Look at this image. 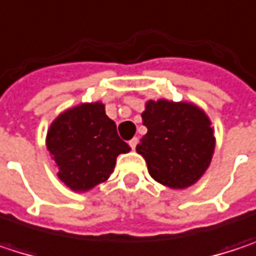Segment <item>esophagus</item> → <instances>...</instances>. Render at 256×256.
<instances>
[{
    "mask_svg": "<svg viewBox=\"0 0 256 256\" xmlns=\"http://www.w3.org/2000/svg\"><path fill=\"white\" fill-rule=\"evenodd\" d=\"M128 145H130V148H132V150H134V148H136V145H138V138L130 139V140H128Z\"/></svg>",
    "mask_w": 256,
    "mask_h": 256,
    "instance_id": "1",
    "label": "esophagus"
}]
</instances>
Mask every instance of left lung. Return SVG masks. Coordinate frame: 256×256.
<instances>
[{
  "label": "left lung",
  "mask_w": 256,
  "mask_h": 256,
  "mask_svg": "<svg viewBox=\"0 0 256 256\" xmlns=\"http://www.w3.org/2000/svg\"><path fill=\"white\" fill-rule=\"evenodd\" d=\"M148 132L136 151L145 158L148 172L169 188L196 184L210 164L215 136L208 116L196 105L148 100L142 112Z\"/></svg>",
  "instance_id": "1"
}]
</instances>
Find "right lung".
Segmentation results:
<instances>
[{
    "instance_id": "1",
    "label": "right lung",
    "mask_w": 256,
    "mask_h": 256,
    "mask_svg": "<svg viewBox=\"0 0 256 256\" xmlns=\"http://www.w3.org/2000/svg\"><path fill=\"white\" fill-rule=\"evenodd\" d=\"M47 150L58 176L74 191H87L114 172L118 154L130 151L100 102L81 104L62 112L47 132Z\"/></svg>"
}]
</instances>
